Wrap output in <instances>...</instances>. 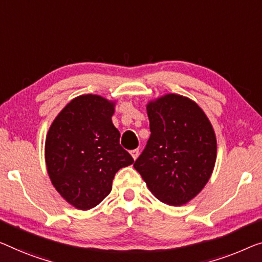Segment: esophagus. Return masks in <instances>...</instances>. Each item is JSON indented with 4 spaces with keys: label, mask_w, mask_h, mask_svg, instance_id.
Here are the masks:
<instances>
[{
    "label": "esophagus",
    "mask_w": 262,
    "mask_h": 262,
    "mask_svg": "<svg viewBox=\"0 0 262 262\" xmlns=\"http://www.w3.org/2000/svg\"><path fill=\"white\" fill-rule=\"evenodd\" d=\"M130 155H132V158L134 159V160L138 159V156H139V149H133V150H130Z\"/></svg>",
    "instance_id": "34e87169"
}]
</instances>
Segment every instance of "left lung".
I'll return each mask as SVG.
<instances>
[{
	"instance_id": "1",
	"label": "left lung",
	"mask_w": 262,
	"mask_h": 262,
	"mask_svg": "<svg viewBox=\"0 0 262 262\" xmlns=\"http://www.w3.org/2000/svg\"><path fill=\"white\" fill-rule=\"evenodd\" d=\"M150 138L134 163L156 199L182 206L201 192L216 161L213 126L196 102L166 94L147 104Z\"/></svg>"
}]
</instances>
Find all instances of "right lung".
Instances as JSON below:
<instances>
[{"label": "right lung", "mask_w": 262, "mask_h": 262, "mask_svg": "<svg viewBox=\"0 0 262 262\" xmlns=\"http://www.w3.org/2000/svg\"><path fill=\"white\" fill-rule=\"evenodd\" d=\"M115 102L100 95L73 99L46 138L47 171L53 186L77 209L94 208L112 190L118 170L134 160L120 144L112 122Z\"/></svg>", "instance_id": "1"}]
</instances>
